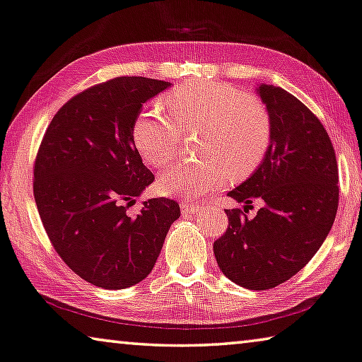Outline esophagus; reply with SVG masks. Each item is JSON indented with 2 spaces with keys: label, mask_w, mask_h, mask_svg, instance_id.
<instances>
[{
  "label": "esophagus",
  "mask_w": 362,
  "mask_h": 362,
  "mask_svg": "<svg viewBox=\"0 0 362 362\" xmlns=\"http://www.w3.org/2000/svg\"><path fill=\"white\" fill-rule=\"evenodd\" d=\"M202 206L192 202H187V200H181V210L182 213H197Z\"/></svg>",
  "instance_id": "esophagus-1"
}]
</instances>
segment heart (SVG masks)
I'll return each mask as SVG.
<instances>
[{
    "label": "heart",
    "mask_w": 362,
    "mask_h": 362,
    "mask_svg": "<svg viewBox=\"0 0 362 362\" xmlns=\"http://www.w3.org/2000/svg\"><path fill=\"white\" fill-rule=\"evenodd\" d=\"M170 117L156 109L142 110L133 123V141L142 158L163 168L176 158L181 132L204 128L199 151L204 160L181 163L158 177L165 195L185 200L202 199L226 185L230 177L252 175L272 138L266 105L228 83L189 81L163 96Z\"/></svg>",
    "instance_id": "b5f03b06"
}]
</instances>
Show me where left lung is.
<instances>
[{"label":"left lung","mask_w":362,"mask_h":362,"mask_svg":"<svg viewBox=\"0 0 362 362\" xmlns=\"http://www.w3.org/2000/svg\"><path fill=\"white\" fill-rule=\"evenodd\" d=\"M272 138L255 173L228 195L251 206L255 218L226 210L228 229L213 244L223 274L237 286L266 290L303 269L322 245L339 209V167L321 120L293 94L259 85Z\"/></svg>","instance_id":"8db88e82"}]
</instances>
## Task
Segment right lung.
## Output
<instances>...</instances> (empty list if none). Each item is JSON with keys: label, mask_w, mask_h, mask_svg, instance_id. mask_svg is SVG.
<instances>
[{"label": "right lung", "mask_w": 362, "mask_h": 362, "mask_svg": "<svg viewBox=\"0 0 362 362\" xmlns=\"http://www.w3.org/2000/svg\"><path fill=\"white\" fill-rule=\"evenodd\" d=\"M168 81L117 76L67 100L41 139L33 195L41 223L62 262L96 287L118 290L146 279L180 205L167 197H134L156 176L142 163L133 123L142 104Z\"/></svg>", "instance_id": "1"}]
</instances>
